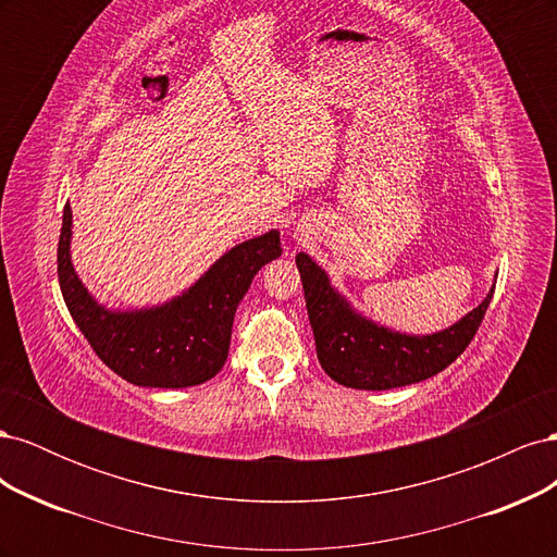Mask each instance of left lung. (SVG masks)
<instances>
[{
  "label": "left lung",
  "mask_w": 557,
  "mask_h": 557,
  "mask_svg": "<svg viewBox=\"0 0 557 557\" xmlns=\"http://www.w3.org/2000/svg\"><path fill=\"white\" fill-rule=\"evenodd\" d=\"M295 262L305 285L318 362L332 381L356 391H391L440 374L474 339L495 293L493 283L481 305L446 330L407 334L360 313L309 252H297Z\"/></svg>",
  "instance_id": "left-lung-1"
}]
</instances>
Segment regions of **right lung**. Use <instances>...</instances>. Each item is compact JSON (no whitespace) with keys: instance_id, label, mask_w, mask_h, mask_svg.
<instances>
[{"instance_id":"add662e5","label":"right lung","mask_w":557,"mask_h":557,"mask_svg":"<svg viewBox=\"0 0 557 557\" xmlns=\"http://www.w3.org/2000/svg\"><path fill=\"white\" fill-rule=\"evenodd\" d=\"M72 207L64 205L58 281L76 327L109 369L141 387H190L221 372L234 313L260 269L276 260L278 230L230 248L188 290L141 309H109L95 299L72 262Z\"/></svg>"}]
</instances>
